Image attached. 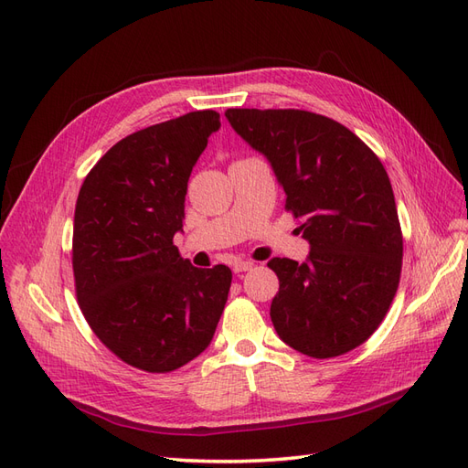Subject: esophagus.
Wrapping results in <instances>:
<instances>
[{
    "instance_id": "esophagus-1",
    "label": "esophagus",
    "mask_w": 468,
    "mask_h": 468,
    "mask_svg": "<svg viewBox=\"0 0 468 468\" xmlns=\"http://www.w3.org/2000/svg\"><path fill=\"white\" fill-rule=\"evenodd\" d=\"M253 267V261H250V260H238V261H234V265H232V269H234V273H242V271H250V269Z\"/></svg>"
}]
</instances>
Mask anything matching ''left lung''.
<instances>
[{"label": "left lung", "mask_w": 468, "mask_h": 468, "mask_svg": "<svg viewBox=\"0 0 468 468\" xmlns=\"http://www.w3.org/2000/svg\"><path fill=\"white\" fill-rule=\"evenodd\" d=\"M226 119L271 162L285 208L310 242L304 263L273 258L271 322L314 359L365 344L385 320L402 271V230L385 165L344 124L301 109H229Z\"/></svg>", "instance_id": "obj_1"}]
</instances>
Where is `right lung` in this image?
<instances>
[{"mask_svg": "<svg viewBox=\"0 0 468 468\" xmlns=\"http://www.w3.org/2000/svg\"><path fill=\"white\" fill-rule=\"evenodd\" d=\"M218 129L220 115L207 109L133 133L91 167L78 195L72 267L81 314L140 371L169 373L201 356L229 299V267H193L174 246L193 165Z\"/></svg>", "mask_w": 468, "mask_h": 468, "instance_id": "obj_1", "label": "right lung"}]
</instances>
